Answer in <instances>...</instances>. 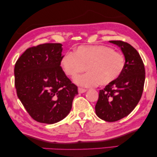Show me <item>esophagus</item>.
<instances>
[{"instance_id":"obj_1","label":"esophagus","mask_w":157,"mask_h":157,"mask_svg":"<svg viewBox=\"0 0 157 157\" xmlns=\"http://www.w3.org/2000/svg\"><path fill=\"white\" fill-rule=\"evenodd\" d=\"M78 91L79 93H85L86 91V89H83V88H78Z\"/></svg>"}]
</instances>
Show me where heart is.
I'll return each mask as SVG.
<instances>
[{"instance_id":"heart-1","label":"heart","mask_w":157,"mask_h":157,"mask_svg":"<svg viewBox=\"0 0 157 157\" xmlns=\"http://www.w3.org/2000/svg\"><path fill=\"white\" fill-rule=\"evenodd\" d=\"M125 65L124 55L105 45H81L74 52H66L61 59L64 74L71 78L86 69L88 73L74 79L76 84L85 87L113 83L121 74Z\"/></svg>"}]
</instances>
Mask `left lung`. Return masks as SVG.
<instances>
[{"instance_id":"left-lung-1","label":"left lung","mask_w":157,"mask_h":157,"mask_svg":"<svg viewBox=\"0 0 157 157\" xmlns=\"http://www.w3.org/2000/svg\"><path fill=\"white\" fill-rule=\"evenodd\" d=\"M121 49L126 65L120 76L99 93L95 113L105 121L114 122L128 115L142 97L145 70L140 55L135 48L122 40H110Z\"/></svg>"}]
</instances>
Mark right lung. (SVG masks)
I'll return each instance as SVG.
<instances>
[{"label":"right lung","mask_w":157,"mask_h":157,"mask_svg":"<svg viewBox=\"0 0 157 157\" xmlns=\"http://www.w3.org/2000/svg\"><path fill=\"white\" fill-rule=\"evenodd\" d=\"M61 43H44L25 50L14 65L17 95L33 119L52 124L67 117L78 88L60 67Z\"/></svg>","instance_id":"obj_1"}]
</instances>
